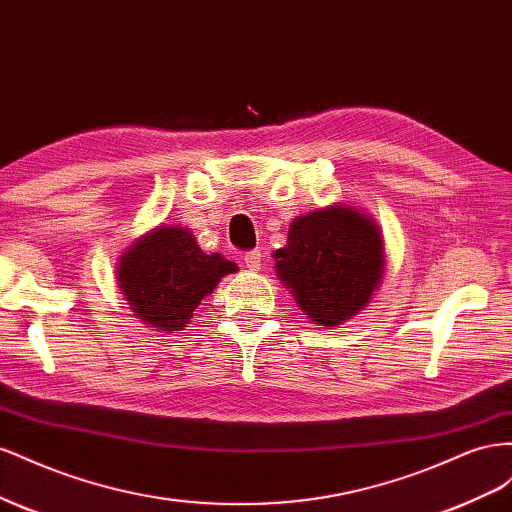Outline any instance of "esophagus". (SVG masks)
<instances>
[{"label":"esophagus","instance_id":"obj_1","mask_svg":"<svg viewBox=\"0 0 512 512\" xmlns=\"http://www.w3.org/2000/svg\"><path fill=\"white\" fill-rule=\"evenodd\" d=\"M261 261H264V255H261L259 251L244 253V266L248 270H259L261 268Z\"/></svg>","mask_w":512,"mask_h":512}]
</instances>
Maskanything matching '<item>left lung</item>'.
Returning a JSON list of instances; mask_svg holds the SVG:
<instances>
[{
    "mask_svg": "<svg viewBox=\"0 0 512 512\" xmlns=\"http://www.w3.org/2000/svg\"><path fill=\"white\" fill-rule=\"evenodd\" d=\"M276 272L300 309L321 326H339L371 300L384 274V246L367 216L332 206L298 216Z\"/></svg>",
    "mask_w": 512,
    "mask_h": 512,
    "instance_id": "left-lung-1",
    "label": "left lung"
}]
</instances>
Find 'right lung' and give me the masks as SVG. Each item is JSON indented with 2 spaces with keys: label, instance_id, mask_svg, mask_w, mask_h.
Returning a JSON list of instances; mask_svg holds the SVG:
<instances>
[{
  "label": "right lung",
  "instance_id": "1",
  "mask_svg": "<svg viewBox=\"0 0 512 512\" xmlns=\"http://www.w3.org/2000/svg\"><path fill=\"white\" fill-rule=\"evenodd\" d=\"M236 270L218 253H203L188 229L160 225L122 255L118 279L139 319L173 332L182 330L218 281Z\"/></svg>",
  "mask_w": 512,
  "mask_h": 512
}]
</instances>
